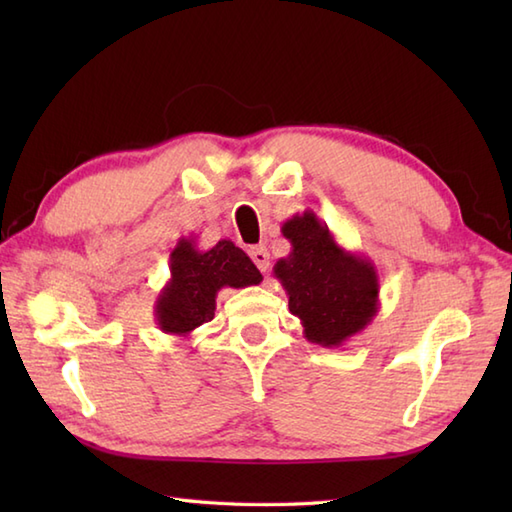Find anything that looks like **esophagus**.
I'll return each mask as SVG.
<instances>
[{
  "label": "esophagus",
  "mask_w": 512,
  "mask_h": 512,
  "mask_svg": "<svg viewBox=\"0 0 512 512\" xmlns=\"http://www.w3.org/2000/svg\"><path fill=\"white\" fill-rule=\"evenodd\" d=\"M248 255H250V259H253V262H255V266L266 275V273H268V266H270V255H268L266 246H250Z\"/></svg>",
  "instance_id": "esophagus-1"
}]
</instances>
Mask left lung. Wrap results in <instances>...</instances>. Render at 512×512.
I'll return each instance as SVG.
<instances>
[{
    "instance_id": "obj_1",
    "label": "left lung",
    "mask_w": 512,
    "mask_h": 512,
    "mask_svg": "<svg viewBox=\"0 0 512 512\" xmlns=\"http://www.w3.org/2000/svg\"><path fill=\"white\" fill-rule=\"evenodd\" d=\"M281 233L292 250L273 273L286 290L290 312L303 325V336L321 347H343L380 308L376 266L365 255L345 250L310 209L292 215Z\"/></svg>"
}]
</instances>
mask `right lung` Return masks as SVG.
<instances>
[{
    "instance_id": "right-lung-1",
    "label": "right lung",
    "mask_w": 512,
    "mask_h": 512,
    "mask_svg": "<svg viewBox=\"0 0 512 512\" xmlns=\"http://www.w3.org/2000/svg\"><path fill=\"white\" fill-rule=\"evenodd\" d=\"M169 281L160 290L154 314L158 328L187 339L213 319L215 297L222 288L257 286L262 273L231 239H220L213 248L200 250L195 237H180L169 257Z\"/></svg>"
}]
</instances>
